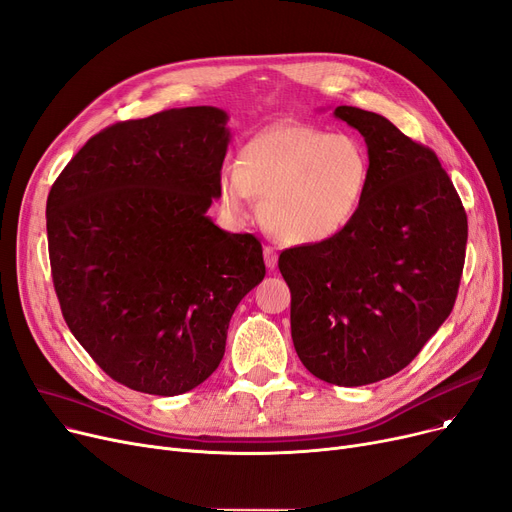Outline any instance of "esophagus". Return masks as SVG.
Segmentation results:
<instances>
[{
  "instance_id": "esophagus-1",
  "label": "esophagus",
  "mask_w": 512,
  "mask_h": 512,
  "mask_svg": "<svg viewBox=\"0 0 512 512\" xmlns=\"http://www.w3.org/2000/svg\"><path fill=\"white\" fill-rule=\"evenodd\" d=\"M263 259H265V265H268L270 270H274L278 265V251L272 247V244H265V247H263Z\"/></svg>"
}]
</instances>
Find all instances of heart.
Segmentation results:
<instances>
[{"label":"heart","instance_id":"heart-1","mask_svg":"<svg viewBox=\"0 0 512 512\" xmlns=\"http://www.w3.org/2000/svg\"><path fill=\"white\" fill-rule=\"evenodd\" d=\"M372 161L353 133L280 123L242 146L238 165L219 171V198L234 217L261 201V217L291 244H320L343 234L358 217Z\"/></svg>","mask_w":512,"mask_h":512}]
</instances>
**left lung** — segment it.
I'll use <instances>...</instances> for the list:
<instances>
[{
  "label": "left lung",
  "mask_w": 512,
  "mask_h": 512,
  "mask_svg": "<svg viewBox=\"0 0 512 512\" xmlns=\"http://www.w3.org/2000/svg\"><path fill=\"white\" fill-rule=\"evenodd\" d=\"M372 173L364 205L337 238L284 249L291 335L320 381L360 387L406 368L446 322L466 255V213L437 154L355 106Z\"/></svg>",
  "instance_id": "8db88e82"
}]
</instances>
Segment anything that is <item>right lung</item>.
I'll use <instances>...</instances> for the list:
<instances>
[{"instance_id": "obj_1", "label": "right lung", "mask_w": 512, "mask_h": 512, "mask_svg": "<svg viewBox=\"0 0 512 512\" xmlns=\"http://www.w3.org/2000/svg\"><path fill=\"white\" fill-rule=\"evenodd\" d=\"M226 113L119 121L85 142L48 194V249L66 326L110 379L150 395L207 381L261 242L205 215L219 196Z\"/></svg>"}]
</instances>
